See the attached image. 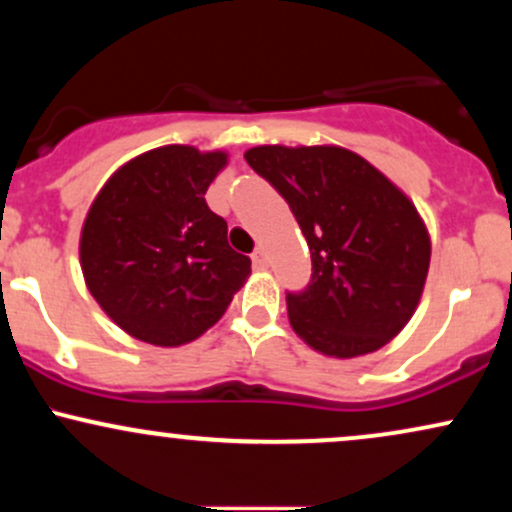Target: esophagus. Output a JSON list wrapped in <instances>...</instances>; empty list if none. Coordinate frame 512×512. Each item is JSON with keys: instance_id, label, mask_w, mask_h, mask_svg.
Instances as JSON below:
<instances>
[{"instance_id": "esophagus-1", "label": "esophagus", "mask_w": 512, "mask_h": 512, "mask_svg": "<svg viewBox=\"0 0 512 512\" xmlns=\"http://www.w3.org/2000/svg\"><path fill=\"white\" fill-rule=\"evenodd\" d=\"M267 252H264V248H257L255 252H252V264H255L257 269H264L267 267Z\"/></svg>"}]
</instances>
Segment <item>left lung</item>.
Segmentation results:
<instances>
[{"label":"left lung","mask_w":512,"mask_h":512,"mask_svg":"<svg viewBox=\"0 0 512 512\" xmlns=\"http://www.w3.org/2000/svg\"><path fill=\"white\" fill-rule=\"evenodd\" d=\"M245 161L286 199L308 240V286L286 291L293 330L337 358L385 346L414 315L431 262L414 204L339 146H255Z\"/></svg>","instance_id":"8db88e82"}]
</instances>
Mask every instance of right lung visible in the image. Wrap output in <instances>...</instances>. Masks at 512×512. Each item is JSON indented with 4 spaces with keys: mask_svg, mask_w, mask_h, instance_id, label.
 Segmentation results:
<instances>
[{
    "mask_svg": "<svg viewBox=\"0 0 512 512\" xmlns=\"http://www.w3.org/2000/svg\"><path fill=\"white\" fill-rule=\"evenodd\" d=\"M226 154L161 146L105 182L81 231L91 296L132 337L180 346L226 313L250 274L228 245V226L207 207Z\"/></svg>",
    "mask_w": 512,
    "mask_h": 512,
    "instance_id": "add662e5",
    "label": "right lung"
}]
</instances>
